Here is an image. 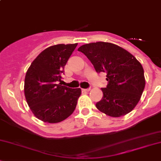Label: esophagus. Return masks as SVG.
<instances>
[{
	"instance_id": "1",
	"label": "esophagus",
	"mask_w": 161,
	"mask_h": 161,
	"mask_svg": "<svg viewBox=\"0 0 161 161\" xmlns=\"http://www.w3.org/2000/svg\"><path fill=\"white\" fill-rule=\"evenodd\" d=\"M91 88H87V89H82V92H90Z\"/></svg>"
}]
</instances>
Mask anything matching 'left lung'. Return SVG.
Returning <instances> with one entry per match:
<instances>
[{"instance_id":"8db88e82","label":"left lung","mask_w":161,"mask_h":161,"mask_svg":"<svg viewBox=\"0 0 161 161\" xmlns=\"http://www.w3.org/2000/svg\"><path fill=\"white\" fill-rule=\"evenodd\" d=\"M92 62L96 72L107 74L108 85L102 88L103 97L96 107L112 117L130 113L136 107L145 87L140 63L128 51L110 42H97L78 48Z\"/></svg>"}]
</instances>
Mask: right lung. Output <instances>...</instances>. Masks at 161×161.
<instances>
[{"label":"right lung","mask_w":161,"mask_h":161,"mask_svg":"<svg viewBox=\"0 0 161 161\" xmlns=\"http://www.w3.org/2000/svg\"><path fill=\"white\" fill-rule=\"evenodd\" d=\"M75 44H58L44 49L33 60L25 78V96L35 116L48 123H57L75 110L80 88H69L58 81Z\"/></svg>","instance_id":"obj_1"}]
</instances>
